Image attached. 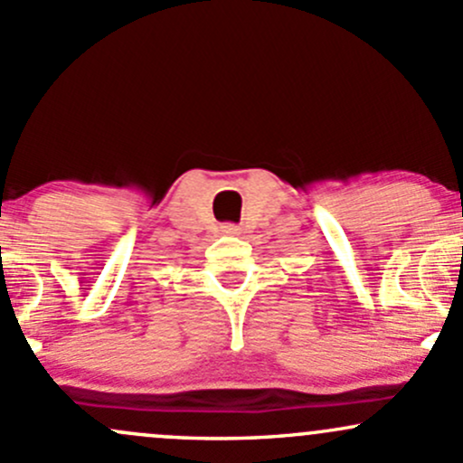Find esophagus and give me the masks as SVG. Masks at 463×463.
I'll use <instances>...</instances> for the list:
<instances>
[{
    "label": "esophagus",
    "instance_id": "esophagus-1",
    "mask_svg": "<svg viewBox=\"0 0 463 463\" xmlns=\"http://www.w3.org/2000/svg\"><path fill=\"white\" fill-rule=\"evenodd\" d=\"M222 232L223 235H237V232H240V226H237V223H223Z\"/></svg>",
    "mask_w": 463,
    "mask_h": 463
}]
</instances>
